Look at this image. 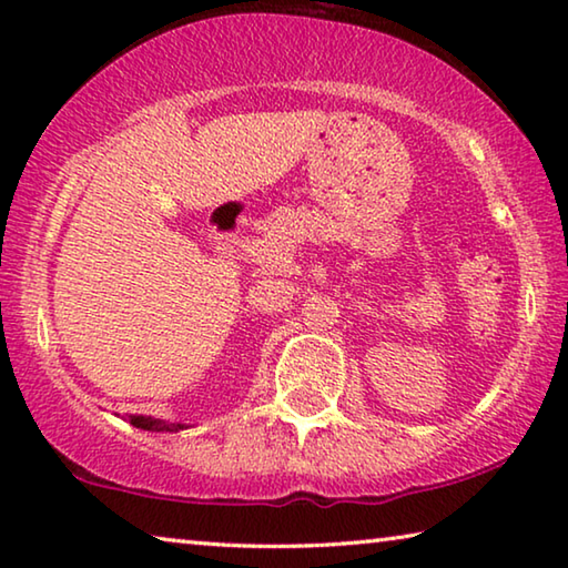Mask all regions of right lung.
<instances>
[{
	"label": "right lung",
	"instance_id": "right-lung-1",
	"mask_svg": "<svg viewBox=\"0 0 568 568\" xmlns=\"http://www.w3.org/2000/svg\"><path fill=\"white\" fill-rule=\"evenodd\" d=\"M130 423L134 428L155 430V434H178V430L187 428L185 423H168V420H160V418H152V416H130Z\"/></svg>",
	"mask_w": 568,
	"mask_h": 568
}]
</instances>
